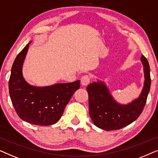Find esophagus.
<instances>
[{
  "mask_svg": "<svg viewBox=\"0 0 158 158\" xmlns=\"http://www.w3.org/2000/svg\"><path fill=\"white\" fill-rule=\"evenodd\" d=\"M90 77L89 75H85L81 77V83L82 86H87L89 84Z\"/></svg>",
  "mask_w": 158,
  "mask_h": 158,
  "instance_id": "34e87169",
  "label": "esophagus"
}]
</instances>
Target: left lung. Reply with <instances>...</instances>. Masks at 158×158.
Segmentation results:
<instances>
[{
  "label": "left lung",
  "mask_w": 158,
  "mask_h": 158,
  "mask_svg": "<svg viewBox=\"0 0 158 158\" xmlns=\"http://www.w3.org/2000/svg\"><path fill=\"white\" fill-rule=\"evenodd\" d=\"M141 61L144 66V87L139 97L131 103H118L102 81L87 86L89 115L96 127L106 131L122 129L137 119L142 113L150 89L151 78L149 63L143 55Z\"/></svg>",
  "instance_id": "1"
}]
</instances>
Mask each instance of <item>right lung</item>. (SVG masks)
Here are the masks:
<instances>
[{
    "instance_id": "add662e5",
    "label": "right lung",
    "mask_w": 158,
    "mask_h": 158,
    "mask_svg": "<svg viewBox=\"0 0 158 158\" xmlns=\"http://www.w3.org/2000/svg\"><path fill=\"white\" fill-rule=\"evenodd\" d=\"M29 43L17 55L12 66L8 81L10 100L23 121L35 125L54 124L62 116L73 93L79 89L80 81L44 87L29 85L23 77L22 66Z\"/></svg>"
}]
</instances>
